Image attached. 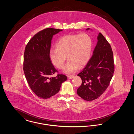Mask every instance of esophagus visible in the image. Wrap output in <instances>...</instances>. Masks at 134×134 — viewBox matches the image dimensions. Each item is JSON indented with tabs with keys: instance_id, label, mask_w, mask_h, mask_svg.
<instances>
[{
	"instance_id": "esophagus-1",
	"label": "esophagus",
	"mask_w": 134,
	"mask_h": 134,
	"mask_svg": "<svg viewBox=\"0 0 134 134\" xmlns=\"http://www.w3.org/2000/svg\"><path fill=\"white\" fill-rule=\"evenodd\" d=\"M74 76H73V75H68L67 76L68 78H69V79H72L73 78H74Z\"/></svg>"
}]
</instances>
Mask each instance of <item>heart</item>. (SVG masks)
<instances>
[{"instance_id":"1","label":"heart","mask_w":134,"mask_h":134,"mask_svg":"<svg viewBox=\"0 0 134 134\" xmlns=\"http://www.w3.org/2000/svg\"><path fill=\"white\" fill-rule=\"evenodd\" d=\"M92 48V40L89 35L82 33L78 35H66L59 38L56 44V49L51 50L49 57L52 63L58 69L64 68L66 56L68 59L64 72L72 74L79 67L88 63Z\"/></svg>"}]
</instances>
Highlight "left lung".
<instances>
[{
  "label": "left lung",
  "mask_w": 134,
  "mask_h": 134,
  "mask_svg": "<svg viewBox=\"0 0 134 134\" xmlns=\"http://www.w3.org/2000/svg\"><path fill=\"white\" fill-rule=\"evenodd\" d=\"M97 39L92 57L77 75L82 79V84L77 90V94L86 101L96 99L102 94L108 88L114 73L113 53L110 45L100 32Z\"/></svg>",
  "instance_id": "8db88e82"
}]
</instances>
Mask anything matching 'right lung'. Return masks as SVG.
Instances as JSON below:
<instances>
[{"label":"right lung","instance_id":"obj_1","mask_svg":"<svg viewBox=\"0 0 134 134\" xmlns=\"http://www.w3.org/2000/svg\"><path fill=\"white\" fill-rule=\"evenodd\" d=\"M62 30L47 28L36 34L26 45L24 53L23 69L31 89L36 95L47 99L59 91L67 76L58 74L51 62L49 53L54 35Z\"/></svg>","mask_w":134,"mask_h":134}]
</instances>
